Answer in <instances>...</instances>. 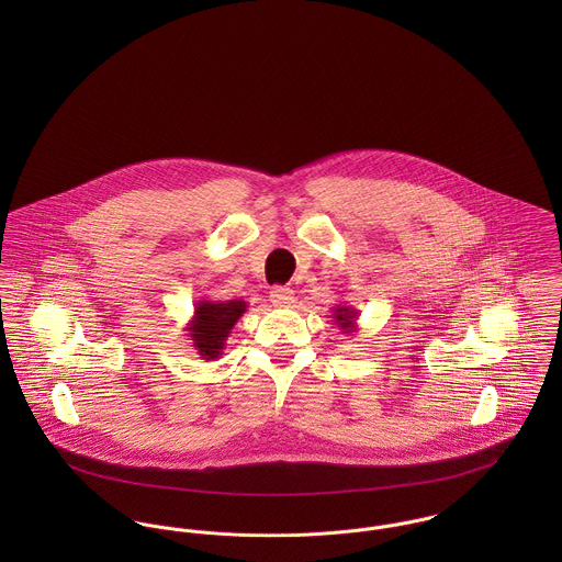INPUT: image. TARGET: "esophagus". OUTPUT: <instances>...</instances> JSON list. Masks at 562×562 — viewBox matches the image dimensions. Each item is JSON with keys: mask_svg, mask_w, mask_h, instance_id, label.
<instances>
[{"mask_svg": "<svg viewBox=\"0 0 562 562\" xmlns=\"http://www.w3.org/2000/svg\"><path fill=\"white\" fill-rule=\"evenodd\" d=\"M270 303L277 305V307H288L294 303V292L290 288H283V285H277L270 290Z\"/></svg>", "mask_w": 562, "mask_h": 562, "instance_id": "obj_1", "label": "esophagus"}]
</instances>
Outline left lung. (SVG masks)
<instances>
[{
	"mask_svg": "<svg viewBox=\"0 0 562 562\" xmlns=\"http://www.w3.org/2000/svg\"><path fill=\"white\" fill-rule=\"evenodd\" d=\"M333 322L339 326L341 333H357V321H359V312L352 305H335L333 310Z\"/></svg>",
	"mask_w": 562,
	"mask_h": 562,
	"instance_id": "obj_1",
	"label": "left lung"
}]
</instances>
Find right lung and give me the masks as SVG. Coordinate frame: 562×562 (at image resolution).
I'll list each match as a JSON object with an SVG mask.
<instances>
[{"instance_id": "1", "label": "right lung", "mask_w": 562, "mask_h": 562, "mask_svg": "<svg viewBox=\"0 0 562 562\" xmlns=\"http://www.w3.org/2000/svg\"><path fill=\"white\" fill-rule=\"evenodd\" d=\"M246 301H196L194 316L186 324L188 337L192 346L205 361L221 359L223 350L227 348V339L236 322L240 321L246 312Z\"/></svg>"}]
</instances>
